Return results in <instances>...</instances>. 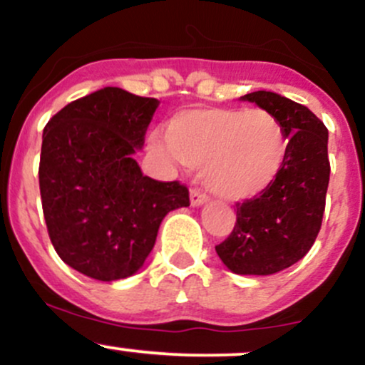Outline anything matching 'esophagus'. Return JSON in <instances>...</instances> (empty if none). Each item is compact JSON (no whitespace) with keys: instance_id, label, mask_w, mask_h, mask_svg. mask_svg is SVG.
<instances>
[{"instance_id":"34e87169","label":"esophagus","mask_w":365,"mask_h":365,"mask_svg":"<svg viewBox=\"0 0 365 365\" xmlns=\"http://www.w3.org/2000/svg\"><path fill=\"white\" fill-rule=\"evenodd\" d=\"M209 200V197L204 194L202 190H200V188H192L190 190V202H192V206H202V204H206Z\"/></svg>"}]
</instances>
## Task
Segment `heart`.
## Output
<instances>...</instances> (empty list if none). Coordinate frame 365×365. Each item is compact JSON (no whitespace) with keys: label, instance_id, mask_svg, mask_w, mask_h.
I'll return each instance as SVG.
<instances>
[{"label":"heart","instance_id":"obj_1","mask_svg":"<svg viewBox=\"0 0 365 365\" xmlns=\"http://www.w3.org/2000/svg\"><path fill=\"white\" fill-rule=\"evenodd\" d=\"M166 140H153V149L190 168L204 166L207 187L226 200L264 194L290 150L282 120L266 110L187 108L171 116Z\"/></svg>","mask_w":365,"mask_h":365}]
</instances>
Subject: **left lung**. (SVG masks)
Wrapping results in <instances>:
<instances>
[{"label": "left lung", "mask_w": 365, "mask_h": 365, "mask_svg": "<svg viewBox=\"0 0 365 365\" xmlns=\"http://www.w3.org/2000/svg\"><path fill=\"white\" fill-rule=\"evenodd\" d=\"M242 99L282 120L290 150L273 185L237 202V223L216 252L233 273L267 276L300 261L319 233L331 170L328 128L309 108L276 92H250Z\"/></svg>", "instance_id": "obj_1"}]
</instances>
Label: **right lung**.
<instances>
[{"label":"right lung","mask_w":365,"mask_h":365,"mask_svg":"<svg viewBox=\"0 0 365 365\" xmlns=\"http://www.w3.org/2000/svg\"><path fill=\"white\" fill-rule=\"evenodd\" d=\"M158 104L104 87L44 127L39 188L49 238L61 261L89 278L135 274L163 217L190 204L185 185L145 177L133 159Z\"/></svg>","instance_id":"right-lung-1"}]
</instances>
